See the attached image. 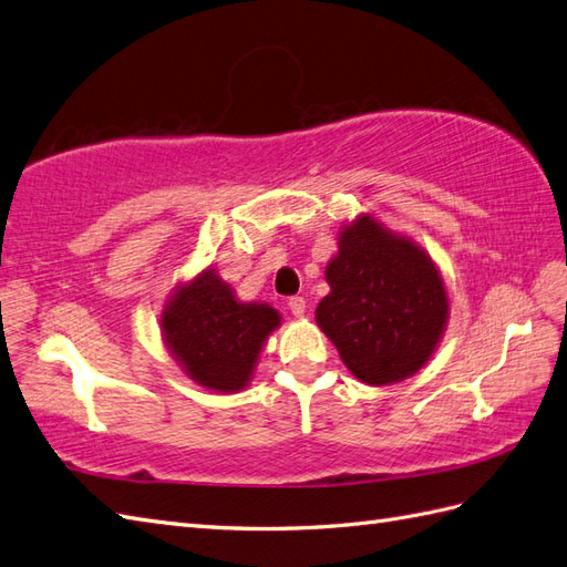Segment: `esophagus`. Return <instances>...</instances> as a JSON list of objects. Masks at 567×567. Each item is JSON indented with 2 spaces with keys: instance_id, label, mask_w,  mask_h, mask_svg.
Returning <instances> with one entry per match:
<instances>
[{
  "instance_id": "esophagus-1",
  "label": "esophagus",
  "mask_w": 567,
  "mask_h": 567,
  "mask_svg": "<svg viewBox=\"0 0 567 567\" xmlns=\"http://www.w3.org/2000/svg\"><path fill=\"white\" fill-rule=\"evenodd\" d=\"M287 307H289V311H292L295 316H305V311H307V299L305 297H289V301H287Z\"/></svg>"
}]
</instances>
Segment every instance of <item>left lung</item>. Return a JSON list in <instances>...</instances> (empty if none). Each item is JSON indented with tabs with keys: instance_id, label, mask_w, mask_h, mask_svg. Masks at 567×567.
Segmentation results:
<instances>
[{
	"instance_id": "obj_1",
	"label": "left lung",
	"mask_w": 567,
	"mask_h": 567,
	"mask_svg": "<svg viewBox=\"0 0 567 567\" xmlns=\"http://www.w3.org/2000/svg\"><path fill=\"white\" fill-rule=\"evenodd\" d=\"M326 280L331 295L316 309V323L360 381L393 384L430 360L446 321V295L417 246L360 217L340 234Z\"/></svg>"
}]
</instances>
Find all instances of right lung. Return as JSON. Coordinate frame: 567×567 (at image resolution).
Instances as JSON below:
<instances>
[{"instance_id":"add662e5","label":"right lung","mask_w":567,"mask_h":567,"mask_svg":"<svg viewBox=\"0 0 567 567\" xmlns=\"http://www.w3.org/2000/svg\"><path fill=\"white\" fill-rule=\"evenodd\" d=\"M278 323L268 305H239L213 270L183 287L162 316L164 338L183 370L215 391L246 386L262 340Z\"/></svg>"}]
</instances>
